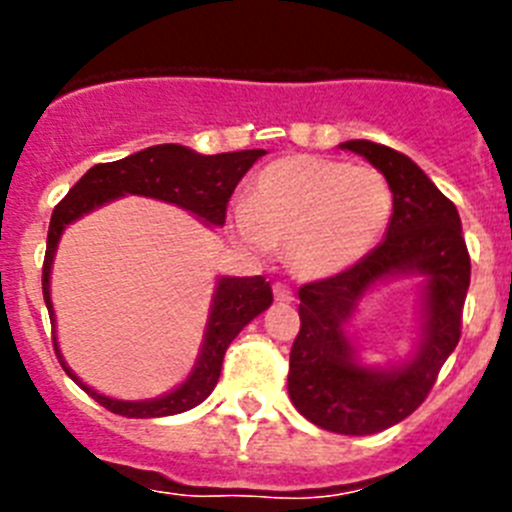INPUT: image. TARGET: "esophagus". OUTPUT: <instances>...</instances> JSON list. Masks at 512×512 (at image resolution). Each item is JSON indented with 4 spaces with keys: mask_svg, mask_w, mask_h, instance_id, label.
Wrapping results in <instances>:
<instances>
[{
    "mask_svg": "<svg viewBox=\"0 0 512 512\" xmlns=\"http://www.w3.org/2000/svg\"><path fill=\"white\" fill-rule=\"evenodd\" d=\"M274 297H277V302H292V300H295V292H292L287 284L277 282V284H274Z\"/></svg>",
    "mask_w": 512,
    "mask_h": 512,
    "instance_id": "1",
    "label": "esophagus"
}]
</instances>
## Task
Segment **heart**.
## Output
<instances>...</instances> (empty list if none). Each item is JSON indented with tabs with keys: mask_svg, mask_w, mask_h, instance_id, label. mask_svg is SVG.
Here are the masks:
<instances>
[{
	"mask_svg": "<svg viewBox=\"0 0 512 512\" xmlns=\"http://www.w3.org/2000/svg\"><path fill=\"white\" fill-rule=\"evenodd\" d=\"M392 212L395 194L374 166L292 156L261 171L230 223L246 246H284L289 269L323 279L359 264L384 238Z\"/></svg>",
	"mask_w": 512,
	"mask_h": 512,
	"instance_id": "1",
	"label": "heart"
}]
</instances>
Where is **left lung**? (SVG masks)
Returning a JSON list of instances; mask_svg holds the SVG:
<instances>
[{
    "label": "left lung",
    "instance_id": "obj_1",
    "mask_svg": "<svg viewBox=\"0 0 512 512\" xmlns=\"http://www.w3.org/2000/svg\"><path fill=\"white\" fill-rule=\"evenodd\" d=\"M343 148L387 176L395 212L387 238L359 264L300 287V333L289 351L287 390L310 423L369 436L408 418L433 390L461 338L472 264L454 202L408 156L372 140H348ZM392 273L426 277V336L413 362L377 373L355 364L342 325L365 289Z\"/></svg>",
    "mask_w": 512,
    "mask_h": 512
}]
</instances>
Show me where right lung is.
Here are the masks:
<instances>
[{
    "label": "right lung",
    "mask_w": 512,
    "mask_h": 512,
    "mask_svg": "<svg viewBox=\"0 0 512 512\" xmlns=\"http://www.w3.org/2000/svg\"><path fill=\"white\" fill-rule=\"evenodd\" d=\"M266 151H235V153H215V156H200V153L189 151L176 143H164V146H153L146 151L133 153L120 161L110 164H97L81 176L79 182L69 189V194L56 205L51 215V228H48V246H45L43 259V300L48 307L53 323V307H51V289H48V277H51L53 253H56L58 238L63 228L81 217L84 212L104 205V202L122 197V194H143V197H156V200L174 202L184 210L194 212L202 217L205 223L223 225L228 202L235 192V184L241 182L243 174L256 164V158L264 156ZM274 295L264 277H225L220 279L212 300L210 325H207L205 346L197 366H194L192 377L169 395L158 397V400L146 402H122L104 397L94 392L92 387L81 384L74 377L69 366L63 364L58 354L56 338V356L61 366L66 369L71 379L79 384L81 390L92 395L94 400L115 415L125 418H164V415L184 413V410L200 405L212 390H215L220 369H223L225 351L248 323H251L259 312H264L271 305Z\"/></svg>",
    "instance_id": "1"
}]
</instances>
